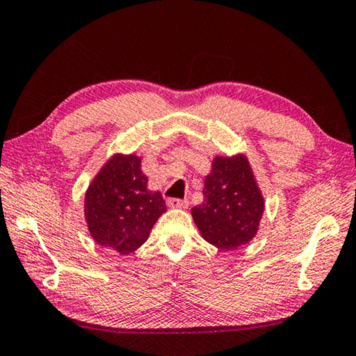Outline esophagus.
Here are the masks:
<instances>
[{
    "label": "esophagus",
    "mask_w": 356,
    "mask_h": 356,
    "mask_svg": "<svg viewBox=\"0 0 356 356\" xmlns=\"http://www.w3.org/2000/svg\"><path fill=\"white\" fill-rule=\"evenodd\" d=\"M168 207H172V209H186L188 207V201L186 200H176V197H170V200L166 201Z\"/></svg>",
    "instance_id": "obj_1"
}]
</instances>
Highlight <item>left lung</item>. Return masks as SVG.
Instances as JSON below:
<instances>
[{"label":"left lung","instance_id":"left-lung-1","mask_svg":"<svg viewBox=\"0 0 356 356\" xmlns=\"http://www.w3.org/2000/svg\"><path fill=\"white\" fill-rule=\"evenodd\" d=\"M202 195L204 202L191 215L204 240L232 251L254 238L265 204L243 154L215 156Z\"/></svg>","mask_w":356,"mask_h":356}]
</instances>
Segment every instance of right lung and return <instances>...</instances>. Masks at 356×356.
<instances>
[{"instance_id": "add662e5", "label": "right lung", "mask_w": 356, "mask_h": 356, "mask_svg": "<svg viewBox=\"0 0 356 356\" xmlns=\"http://www.w3.org/2000/svg\"><path fill=\"white\" fill-rule=\"evenodd\" d=\"M165 212L161 193L147 188L141 159L134 154L113 155L84 196V218L91 237L120 254L140 248Z\"/></svg>"}]
</instances>
